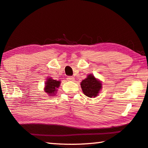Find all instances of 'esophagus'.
I'll return each instance as SVG.
<instances>
[{
	"label": "esophagus",
	"mask_w": 148,
	"mask_h": 148,
	"mask_svg": "<svg viewBox=\"0 0 148 148\" xmlns=\"http://www.w3.org/2000/svg\"><path fill=\"white\" fill-rule=\"evenodd\" d=\"M67 79L69 81H74V76H69L67 78Z\"/></svg>",
	"instance_id": "obj_1"
}]
</instances>
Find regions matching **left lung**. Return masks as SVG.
Instances as JSON below:
<instances>
[{
	"mask_svg": "<svg viewBox=\"0 0 148 148\" xmlns=\"http://www.w3.org/2000/svg\"><path fill=\"white\" fill-rule=\"evenodd\" d=\"M83 93L89 97H95L102 88L101 82L96 79L92 74H89L80 84Z\"/></svg>",
	"mask_w": 148,
	"mask_h": 148,
	"instance_id": "obj_1",
	"label": "left lung"
}]
</instances>
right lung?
I'll list each match as a JSON object with an SVG mask.
<instances>
[{
    "mask_svg": "<svg viewBox=\"0 0 148 148\" xmlns=\"http://www.w3.org/2000/svg\"><path fill=\"white\" fill-rule=\"evenodd\" d=\"M60 81H57L51 78L47 79L45 86V91L47 93L49 96H54L57 93V89L59 88Z\"/></svg>",
    "mask_w": 148,
    "mask_h": 148,
    "instance_id": "add662e5",
    "label": "right lung"
}]
</instances>
